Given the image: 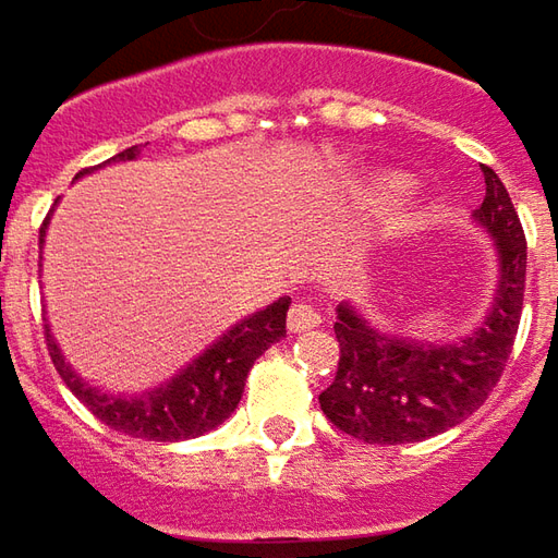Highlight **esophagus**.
<instances>
[{
	"mask_svg": "<svg viewBox=\"0 0 558 558\" xmlns=\"http://www.w3.org/2000/svg\"><path fill=\"white\" fill-rule=\"evenodd\" d=\"M323 323V316L319 311L307 304V301H298V304H291L289 311V332H311Z\"/></svg>",
	"mask_w": 558,
	"mask_h": 558,
	"instance_id": "esophagus-1",
	"label": "esophagus"
}]
</instances>
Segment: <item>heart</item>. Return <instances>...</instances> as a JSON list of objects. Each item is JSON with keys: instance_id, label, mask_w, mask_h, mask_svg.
Returning <instances> with one entry per match:
<instances>
[{"instance_id": "heart-1", "label": "heart", "mask_w": 558, "mask_h": 558, "mask_svg": "<svg viewBox=\"0 0 558 558\" xmlns=\"http://www.w3.org/2000/svg\"><path fill=\"white\" fill-rule=\"evenodd\" d=\"M413 192V185L407 183L403 177H391V180H385L381 189H378V195H381V202H391V204H400L407 195Z\"/></svg>"}]
</instances>
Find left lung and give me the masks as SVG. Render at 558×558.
<instances>
[{"instance_id":"left-lung-1","label":"left lung","mask_w":558,"mask_h":558,"mask_svg":"<svg viewBox=\"0 0 558 558\" xmlns=\"http://www.w3.org/2000/svg\"><path fill=\"white\" fill-rule=\"evenodd\" d=\"M484 170V202L475 220L494 235L500 286L484 326L457 344L388 338L354 307L341 304L338 373L319 395L335 428L366 444H413L460 425L482 407L512 354L525 301L527 242L500 177Z\"/></svg>"}]
</instances>
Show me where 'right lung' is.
I'll list each match as a JSON object with an SVG mask.
<instances>
[{
    "mask_svg": "<svg viewBox=\"0 0 558 558\" xmlns=\"http://www.w3.org/2000/svg\"><path fill=\"white\" fill-rule=\"evenodd\" d=\"M140 151V145H133V148L114 155L111 161H133ZM83 173H89V170H80V177ZM46 223H49V217L43 220L39 242L46 235ZM289 304L291 298H279L276 304H269L267 311L242 319L220 341H214L198 360H192L177 378H170L167 385L155 388V391H145V395L136 397L101 395L98 388L86 385L64 363L49 329H46V341H49V356H52L58 375L93 410L98 422H105L108 428L123 432L130 438L185 440L198 438V435L217 428L220 422L232 416V410L242 400L245 378L254 366V360L286 335Z\"/></svg>",
    "mask_w": 558,
    "mask_h": 558,
    "instance_id": "right-lung-1",
    "label": "right lung"
}]
</instances>
